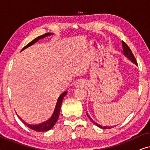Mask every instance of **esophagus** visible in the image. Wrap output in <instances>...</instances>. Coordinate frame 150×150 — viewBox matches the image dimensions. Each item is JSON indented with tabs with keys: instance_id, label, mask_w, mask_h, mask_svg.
<instances>
[{
	"instance_id": "obj_1",
	"label": "esophagus",
	"mask_w": 150,
	"mask_h": 150,
	"mask_svg": "<svg viewBox=\"0 0 150 150\" xmlns=\"http://www.w3.org/2000/svg\"><path fill=\"white\" fill-rule=\"evenodd\" d=\"M86 84V82L85 81H84V80H79L76 82V87H85Z\"/></svg>"
}]
</instances>
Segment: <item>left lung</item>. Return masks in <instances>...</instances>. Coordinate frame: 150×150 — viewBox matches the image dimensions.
I'll use <instances>...</instances> for the list:
<instances>
[{"mask_svg": "<svg viewBox=\"0 0 150 150\" xmlns=\"http://www.w3.org/2000/svg\"><path fill=\"white\" fill-rule=\"evenodd\" d=\"M122 47H123V50H124V53L125 56L128 57V58L129 59H130V60L132 61L133 63H134L135 64L137 65V62L136 59H135L134 56V55H133L132 51H131V50H130V48H129L128 45H127V44H126V43H125V42H124V41H122ZM87 115L88 117H89V118L90 119V120H91L92 121V122H93L94 124H96V126H98V127H99V128H102V129L109 128V129H110V128H112V126H110V127L102 126H101V125H99L98 124H97V123L93 122V120H91V118L90 117L89 115H88L87 113Z\"/></svg>", "mask_w": 150, "mask_h": 150, "instance_id": "1", "label": "left lung"}]
</instances>
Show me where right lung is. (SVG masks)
I'll use <instances>...</instances> for the list:
<instances>
[{
    "mask_svg": "<svg viewBox=\"0 0 150 150\" xmlns=\"http://www.w3.org/2000/svg\"><path fill=\"white\" fill-rule=\"evenodd\" d=\"M51 34H52V33H46L38 37V38L33 40L32 42L28 43V44L26 45V46H24V48H22V50H23L24 49L28 48V46H31V45L33 44L34 43L38 42L39 40H40V39H42V38H45V37L50 35H51ZM67 93V91H64L60 96H59V99H58V100H57L56 106H55V108H54V112H53L52 115L51 116V117L48 120H47V121H46V122L42 123V124H36V125L28 124H27V123H26L25 122H24V121L22 120L19 116H18V117H19V118L22 121V122H23L24 124H25L26 126L28 127V128H30V129H32V130L36 131V132H45V131H48L49 130H50V129L54 126L55 123L57 122V120H58L59 117V114H60L61 104H62L63 98H64L65 96L66 95Z\"/></svg>",
    "mask_w": 150,
    "mask_h": 150,
    "instance_id": "1",
    "label": "right lung"
}]
</instances>
